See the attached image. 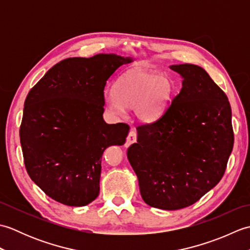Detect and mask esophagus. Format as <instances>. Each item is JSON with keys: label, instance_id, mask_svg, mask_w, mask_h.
Instances as JSON below:
<instances>
[{"label": "esophagus", "instance_id": "34e87169", "mask_svg": "<svg viewBox=\"0 0 250 250\" xmlns=\"http://www.w3.org/2000/svg\"><path fill=\"white\" fill-rule=\"evenodd\" d=\"M137 140V133L134 131V130H131L129 132L128 136H126V140H125V146L128 147L130 146L131 144H133V143H135Z\"/></svg>", "mask_w": 250, "mask_h": 250}]
</instances>
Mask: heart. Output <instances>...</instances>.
Returning a JSON list of instances; mask_svg holds the SVG:
<instances>
[{
    "instance_id": "1",
    "label": "heart",
    "mask_w": 250,
    "mask_h": 250,
    "mask_svg": "<svg viewBox=\"0 0 250 250\" xmlns=\"http://www.w3.org/2000/svg\"><path fill=\"white\" fill-rule=\"evenodd\" d=\"M172 83L168 77L158 73L133 68L126 72L116 84L115 90L105 93L107 107L117 114L125 108L134 109L140 119L156 117L166 107L172 94Z\"/></svg>"
}]
</instances>
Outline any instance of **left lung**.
I'll return each mask as SVG.
<instances>
[{"mask_svg":"<svg viewBox=\"0 0 250 250\" xmlns=\"http://www.w3.org/2000/svg\"><path fill=\"white\" fill-rule=\"evenodd\" d=\"M183 88L161 116L137 126L126 151L145 203L174 210L199 201L220 182L234 143L231 106L204 68L172 65Z\"/></svg>","mask_w":250,"mask_h":250,"instance_id":"left-lung-1","label":"left lung"}]
</instances>
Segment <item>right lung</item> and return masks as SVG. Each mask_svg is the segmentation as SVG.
Returning <instances> with one entry per match:
<instances>
[{
  "label": "right lung",
  "instance_id": "1",
  "mask_svg": "<svg viewBox=\"0 0 250 250\" xmlns=\"http://www.w3.org/2000/svg\"><path fill=\"white\" fill-rule=\"evenodd\" d=\"M129 58H67L45 74L24 101L20 143L31 179L51 199L84 206L100 192L101 161L125 144L130 126L103 119L107 79Z\"/></svg>",
  "mask_w": 250,
  "mask_h": 250
}]
</instances>
